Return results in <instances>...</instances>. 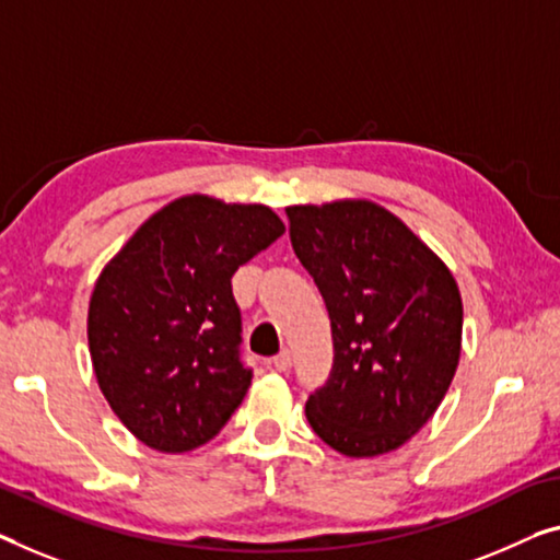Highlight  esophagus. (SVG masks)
<instances>
[{
  "label": "esophagus",
  "mask_w": 560,
  "mask_h": 560,
  "mask_svg": "<svg viewBox=\"0 0 560 560\" xmlns=\"http://www.w3.org/2000/svg\"><path fill=\"white\" fill-rule=\"evenodd\" d=\"M271 364L277 366L279 372H289L291 370V352H289V349H281V352L271 360Z\"/></svg>",
  "instance_id": "34e87169"
}]
</instances>
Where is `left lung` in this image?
Instances as JSON below:
<instances>
[{
	"label": "left lung",
	"mask_w": 560,
	"mask_h": 560,
	"mask_svg": "<svg viewBox=\"0 0 560 560\" xmlns=\"http://www.w3.org/2000/svg\"><path fill=\"white\" fill-rule=\"evenodd\" d=\"M291 246L331 322L327 385L306 420L347 457L405 445L445 397L460 362L463 299L453 273L372 200L289 206Z\"/></svg>",
	"instance_id": "8db88e82"
}]
</instances>
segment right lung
<instances>
[{
	"label": "right lung",
	"mask_w": 560,
	"mask_h": 560,
	"mask_svg": "<svg viewBox=\"0 0 560 560\" xmlns=\"http://www.w3.org/2000/svg\"><path fill=\"white\" fill-rule=\"evenodd\" d=\"M269 206L183 196L150 215L90 296L88 341L107 405L161 453L206 445L252 387L231 277L271 246Z\"/></svg>",
	"instance_id": "obj_1"
}]
</instances>
